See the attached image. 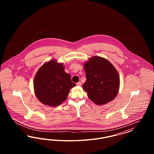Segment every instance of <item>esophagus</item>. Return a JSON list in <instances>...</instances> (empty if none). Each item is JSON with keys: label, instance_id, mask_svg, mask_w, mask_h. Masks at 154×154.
<instances>
[{"label": "esophagus", "instance_id": "obj_1", "mask_svg": "<svg viewBox=\"0 0 154 154\" xmlns=\"http://www.w3.org/2000/svg\"><path fill=\"white\" fill-rule=\"evenodd\" d=\"M76 85H77L78 87H80V86H81V85H82V83H81V82H77V83L76 84Z\"/></svg>", "mask_w": 154, "mask_h": 154}]
</instances>
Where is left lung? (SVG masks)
<instances>
[{
    "label": "left lung",
    "instance_id": "obj_1",
    "mask_svg": "<svg viewBox=\"0 0 154 154\" xmlns=\"http://www.w3.org/2000/svg\"><path fill=\"white\" fill-rule=\"evenodd\" d=\"M87 80L82 88L96 104L102 106L112 101L117 95L119 76L110 62L100 57H93L84 63Z\"/></svg>",
    "mask_w": 154,
    "mask_h": 154
}]
</instances>
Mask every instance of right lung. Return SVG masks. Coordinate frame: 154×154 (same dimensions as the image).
Here are the masks:
<instances>
[{
    "mask_svg": "<svg viewBox=\"0 0 154 154\" xmlns=\"http://www.w3.org/2000/svg\"><path fill=\"white\" fill-rule=\"evenodd\" d=\"M62 63L56 59L45 63L35 75L33 86L37 99L45 105L58 106L67 98L70 89L76 86Z\"/></svg>",
    "mask_w": 154,
    "mask_h": 154,
    "instance_id": "obj_1",
    "label": "right lung"
}]
</instances>
